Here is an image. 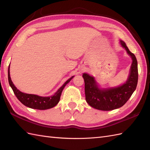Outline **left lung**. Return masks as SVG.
Wrapping results in <instances>:
<instances>
[{
    "mask_svg": "<svg viewBox=\"0 0 150 150\" xmlns=\"http://www.w3.org/2000/svg\"><path fill=\"white\" fill-rule=\"evenodd\" d=\"M121 46L132 57V64L129 75L125 83L118 87L100 88L95 78L87 73H83L85 84L86 100L92 108L103 111H110L122 107L129 100L135 90L138 82L137 60L129 50L125 42L120 40Z\"/></svg>",
    "mask_w": 150,
    "mask_h": 150,
    "instance_id": "obj_1",
    "label": "left lung"
}]
</instances>
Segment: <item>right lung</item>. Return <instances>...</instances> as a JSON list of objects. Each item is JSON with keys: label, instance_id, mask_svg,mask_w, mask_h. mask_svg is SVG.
I'll use <instances>...</instances> for the list:
<instances>
[{"label": "right lung", "instance_id": "right-lung-1", "mask_svg": "<svg viewBox=\"0 0 150 150\" xmlns=\"http://www.w3.org/2000/svg\"><path fill=\"white\" fill-rule=\"evenodd\" d=\"M74 76H73L70 79H69L61 87H60L56 93L52 96L50 97H40L39 95H33V94H28L22 93L21 91H19L18 89L15 86V85L11 81L9 74V65L8 68V81L9 84L12 88L13 91L14 92V94L17 98L19 100L22 104H23L24 106L28 108H32V109L36 110H47L50 108H52L59 103L60 100V95H61L62 91L63 89L64 88L66 85L69 82Z\"/></svg>", "mask_w": 150, "mask_h": 150}]
</instances>
